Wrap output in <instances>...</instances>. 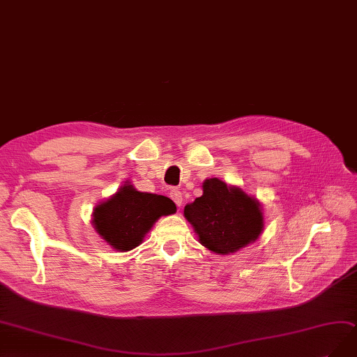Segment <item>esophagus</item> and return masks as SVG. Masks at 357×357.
<instances>
[{"instance_id":"1","label":"esophagus","mask_w":357,"mask_h":357,"mask_svg":"<svg viewBox=\"0 0 357 357\" xmlns=\"http://www.w3.org/2000/svg\"><path fill=\"white\" fill-rule=\"evenodd\" d=\"M170 199L175 202V204H176L178 207L182 206V192H181V191L172 190V191H170Z\"/></svg>"}]
</instances>
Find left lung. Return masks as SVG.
I'll return each instance as SVG.
<instances>
[{"label": "left lung", "instance_id": "obj_1", "mask_svg": "<svg viewBox=\"0 0 357 357\" xmlns=\"http://www.w3.org/2000/svg\"><path fill=\"white\" fill-rule=\"evenodd\" d=\"M183 216L200 244L223 256L253 244L265 227L263 208L256 197L218 178L203 182V195L185 206Z\"/></svg>", "mask_w": 357, "mask_h": 357}]
</instances>
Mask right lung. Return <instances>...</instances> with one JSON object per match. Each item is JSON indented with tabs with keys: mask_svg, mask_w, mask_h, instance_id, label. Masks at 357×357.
I'll list each match as a JSON object with an SVG mask.
<instances>
[{
	"mask_svg": "<svg viewBox=\"0 0 357 357\" xmlns=\"http://www.w3.org/2000/svg\"><path fill=\"white\" fill-rule=\"evenodd\" d=\"M175 212L176 206L167 197L138 191L128 181L96 206L92 227L116 252L125 253L142 243L158 219Z\"/></svg>",
	"mask_w": 357,
	"mask_h": 357,
	"instance_id": "obj_1",
	"label": "right lung"
}]
</instances>
